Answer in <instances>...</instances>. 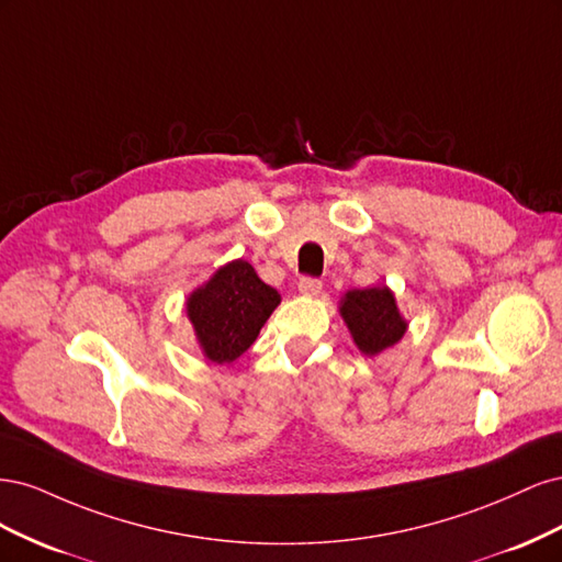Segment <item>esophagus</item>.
Listing matches in <instances>:
<instances>
[{
    "instance_id": "obj_1",
    "label": "esophagus",
    "mask_w": 562,
    "mask_h": 562,
    "mask_svg": "<svg viewBox=\"0 0 562 562\" xmlns=\"http://www.w3.org/2000/svg\"><path fill=\"white\" fill-rule=\"evenodd\" d=\"M297 288H300L302 295H318L321 293V281L312 279V277H304V279H300Z\"/></svg>"
}]
</instances>
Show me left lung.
<instances>
[{"label":"left lung","mask_w":562,"mask_h":562,"mask_svg":"<svg viewBox=\"0 0 562 562\" xmlns=\"http://www.w3.org/2000/svg\"><path fill=\"white\" fill-rule=\"evenodd\" d=\"M339 314H342L356 347L366 356H375L394 347L407 330L396 297L386 285L363 288V291L353 288L339 300Z\"/></svg>","instance_id":"8db88e82"}]
</instances>
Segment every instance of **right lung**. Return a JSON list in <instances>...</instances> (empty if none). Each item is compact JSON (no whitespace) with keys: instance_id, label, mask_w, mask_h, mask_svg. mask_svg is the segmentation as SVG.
I'll list each match as a JSON object with an SVG mask.
<instances>
[{"instance_id":"obj_1","label":"right lung","mask_w":562,"mask_h":562,"mask_svg":"<svg viewBox=\"0 0 562 562\" xmlns=\"http://www.w3.org/2000/svg\"><path fill=\"white\" fill-rule=\"evenodd\" d=\"M281 295L246 260L220 267L187 297L196 342L213 363H232L255 342Z\"/></svg>"}]
</instances>
